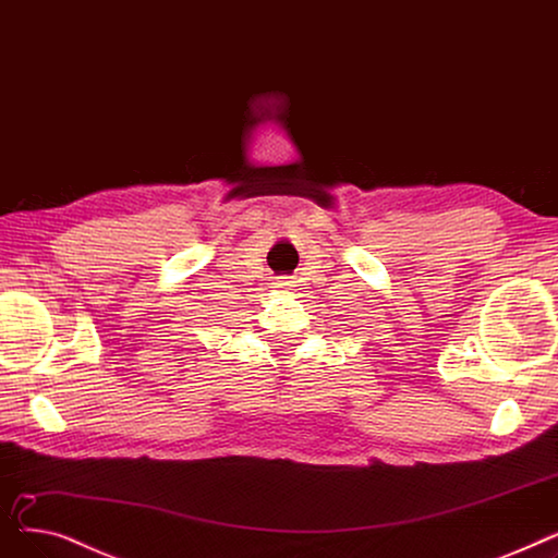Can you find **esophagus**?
I'll return each instance as SVG.
<instances>
[{"mask_svg":"<svg viewBox=\"0 0 558 558\" xmlns=\"http://www.w3.org/2000/svg\"><path fill=\"white\" fill-rule=\"evenodd\" d=\"M290 283H293V281H288V277H279L275 286H277V288H283V290H286V288H288Z\"/></svg>","mask_w":558,"mask_h":558,"instance_id":"obj_1","label":"esophagus"}]
</instances>
